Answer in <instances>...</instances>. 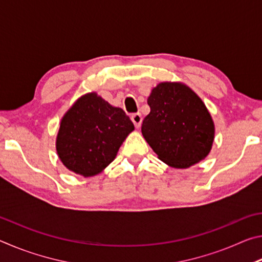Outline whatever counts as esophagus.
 Returning <instances> with one entry per match:
<instances>
[{
    "label": "esophagus",
    "instance_id": "esophagus-1",
    "mask_svg": "<svg viewBox=\"0 0 262 262\" xmlns=\"http://www.w3.org/2000/svg\"><path fill=\"white\" fill-rule=\"evenodd\" d=\"M130 118H132L133 123H134V125H135V127L139 128L141 126V123H142V115H141V113L132 114Z\"/></svg>",
    "mask_w": 262,
    "mask_h": 262
}]
</instances>
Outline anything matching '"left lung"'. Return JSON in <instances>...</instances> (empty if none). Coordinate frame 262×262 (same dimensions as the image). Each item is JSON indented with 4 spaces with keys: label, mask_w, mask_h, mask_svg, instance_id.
Instances as JSON below:
<instances>
[{
    "label": "left lung",
    "mask_w": 262,
    "mask_h": 262,
    "mask_svg": "<svg viewBox=\"0 0 262 262\" xmlns=\"http://www.w3.org/2000/svg\"><path fill=\"white\" fill-rule=\"evenodd\" d=\"M142 134L158 158L186 168L209 154L215 127L202 100L181 83H159L148 98Z\"/></svg>",
    "instance_id": "1"
}]
</instances>
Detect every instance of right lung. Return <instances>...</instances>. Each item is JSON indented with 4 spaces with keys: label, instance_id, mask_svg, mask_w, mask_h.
<instances>
[{
    "label": "right lung",
    "instance_id": "1",
    "mask_svg": "<svg viewBox=\"0 0 262 262\" xmlns=\"http://www.w3.org/2000/svg\"><path fill=\"white\" fill-rule=\"evenodd\" d=\"M132 130L134 125L125 111L92 92L81 97L62 118L57 155L70 171L95 176L113 161Z\"/></svg>",
    "mask_w": 262,
    "mask_h": 262
}]
</instances>
